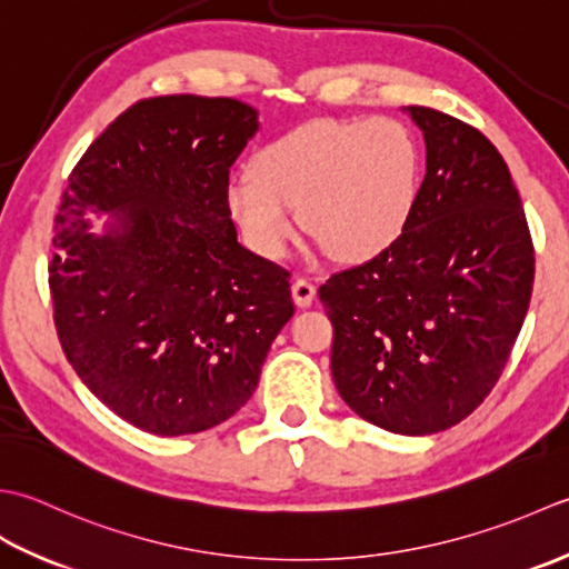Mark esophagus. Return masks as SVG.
Returning <instances> with one entry per match:
<instances>
[{
    "mask_svg": "<svg viewBox=\"0 0 569 569\" xmlns=\"http://www.w3.org/2000/svg\"><path fill=\"white\" fill-rule=\"evenodd\" d=\"M292 297L297 301V307H311V301L317 297V287L311 284L307 277H297L292 282Z\"/></svg>",
    "mask_w": 569,
    "mask_h": 569,
    "instance_id": "34e87169",
    "label": "esophagus"
}]
</instances>
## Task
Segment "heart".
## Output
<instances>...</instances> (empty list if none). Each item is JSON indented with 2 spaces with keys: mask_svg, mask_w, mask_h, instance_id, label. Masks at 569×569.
I'll use <instances>...</instances> for the list:
<instances>
[{
  "mask_svg": "<svg viewBox=\"0 0 569 569\" xmlns=\"http://www.w3.org/2000/svg\"><path fill=\"white\" fill-rule=\"evenodd\" d=\"M420 189V147L398 120H315L264 144L252 173L230 179L226 206L264 260L307 236L341 262L386 252L408 226Z\"/></svg>",
  "mask_w": 569,
  "mask_h": 569,
  "instance_id": "heart-1",
  "label": "heart"
}]
</instances>
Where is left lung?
I'll return each mask as SVG.
<instances>
[{
  "label": "left lung",
  "mask_w": 569,
  "mask_h": 569,
  "mask_svg": "<svg viewBox=\"0 0 569 569\" xmlns=\"http://www.w3.org/2000/svg\"><path fill=\"white\" fill-rule=\"evenodd\" d=\"M427 171L392 246L331 274V376L349 408L396 435H432L489 396L523 327L536 274L503 157L477 127L410 106Z\"/></svg>",
  "instance_id": "obj_1"
}]
</instances>
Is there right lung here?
Returning a JSON list of instances; mask_svg holds the SVG:
<instances>
[{
	"label": "right lung",
	"instance_id": "obj_1",
	"mask_svg": "<svg viewBox=\"0 0 569 569\" xmlns=\"http://www.w3.org/2000/svg\"><path fill=\"white\" fill-rule=\"evenodd\" d=\"M254 132L233 98H147L68 177L49 262L58 341L92 396L149 435L233 417L295 315L289 272L240 246L226 206ZM86 210L119 216L96 237Z\"/></svg>",
	"mask_w": 569,
	"mask_h": 569
}]
</instances>
